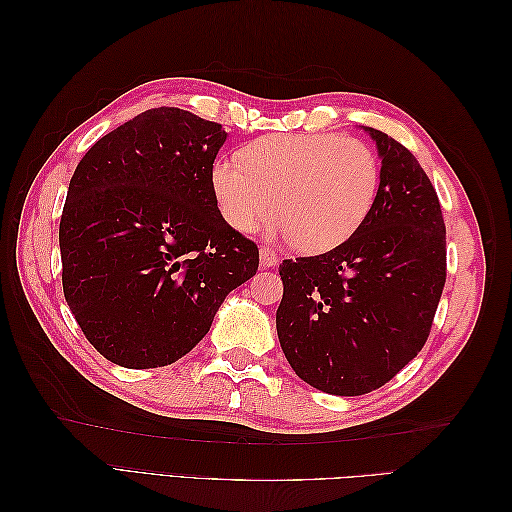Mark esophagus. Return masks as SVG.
Here are the masks:
<instances>
[{"label": "esophagus", "mask_w": 512, "mask_h": 512, "mask_svg": "<svg viewBox=\"0 0 512 512\" xmlns=\"http://www.w3.org/2000/svg\"><path fill=\"white\" fill-rule=\"evenodd\" d=\"M277 262H280V258H277V254L271 250V247L262 245V247H260V267L269 269V267H275Z\"/></svg>", "instance_id": "34e87169"}]
</instances>
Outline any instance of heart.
Listing matches in <instances>:
<instances>
[{
  "instance_id": "1",
  "label": "heart",
  "mask_w": 512,
  "mask_h": 512,
  "mask_svg": "<svg viewBox=\"0 0 512 512\" xmlns=\"http://www.w3.org/2000/svg\"><path fill=\"white\" fill-rule=\"evenodd\" d=\"M240 160L211 168L215 203L239 232L275 215L277 230L301 252H327L350 239L380 192L378 153L342 134H271Z\"/></svg>"
}]
</instances>
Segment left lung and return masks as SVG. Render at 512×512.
Returning <instances> with one entry per match:
<instances>
[{
    "mask_svg": "<svg viewBox=\"0 0 512 512\" xmlns=\"http://www.w3.org/2000/svg\"><path fill=\"white\" fill-rule=\"evenodd\" d=\"M365 130L382 158L376 205L331 252L282 262L275 318L297 376L344 397L380 389L421 352L446 282L436 188L404 145Z\"/></svg>",
    "mask_w": 512,
    "mask_h": 512,
    "instance_id": "left-lung-1",
    "label": "left lung"
}]
</instances>
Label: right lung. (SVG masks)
<instances>
[{
	"instance_id": "1",
	"label": "right lung",
	"mask_w": 512,
	"mask_h": 512,
	"mask_svg": "<svg viewBox=\"0 0 512 512\" xmlns=\"http://www.w3.org/2000/svg\"><path fill=\"white\" fill-rule=\"evenodd\" d=\"M226 132L149 108L91 147L59 222L61 284L104 359L164 367L188 354L230 290L256 275L258 245L226 224L211 168Z\"/></svg>"
}]
</instances>
